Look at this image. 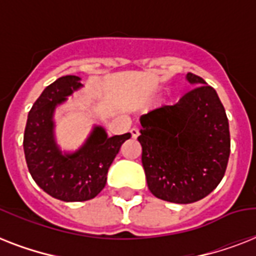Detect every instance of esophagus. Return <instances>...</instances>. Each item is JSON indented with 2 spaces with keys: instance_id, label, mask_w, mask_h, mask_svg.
I'll use <instances>...</instances> for the list:
<instances>
[{
  "instance_id": "1",
  "label": "esophagus",
  "mask_w": 256,
  "mask_h": 256,
  "mask_svg": "<svg viewBox=\"0 0 256 256\" xmlns=\"http://www.w3.org/2000/svg\"><path fill=\"white\" fill-rule=\"evenodd\" d=\"M130 132H132V138H134V140H136V136H140V130H138V128H132V130H130Z\"/></svg>"
}]
</instances>
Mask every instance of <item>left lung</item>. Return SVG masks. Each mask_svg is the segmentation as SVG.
<instances>
[{
    "label": "left lung",
    "instance_id": "8db88e82",
    "mask_svg": "<svg viewBox=\"0 0 256 256\" xmlns=\"http://www.w3.org/2000/svg\"><path fill=\"white\" fill-rule=\"evenodd\" d=\"M195 88L172 106L140 116L142 164L148 190L171 203H192L222 180L230 156L226 110L215 88L187 73Z\"/></svg>",
    "mask_w": 256,
    "mask_h": 256
}]
</instances>
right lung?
Returning a JSON list of instances; mask_svg holds the SVG:
<instances>
[{"instance_id":"obj_1","label":"right lung","mask_w":256,"mask_h":256,"mask_svg":"<svg viewBox=\"0 0 256 256\" xmlns=\"http://www.w3.org/2000/svg\"><path fill=\"white\" fill-rule=\"evenodd\" d=\"M81 78L65 76L42 92L29 112L24 134V152L34 182L53 198L84 202L104 190L110 164L132 134L108 136L102 126H94L81 148L62 152L54 134V112L68 96L82 88Z\"/></svg>"}]
</instances>
